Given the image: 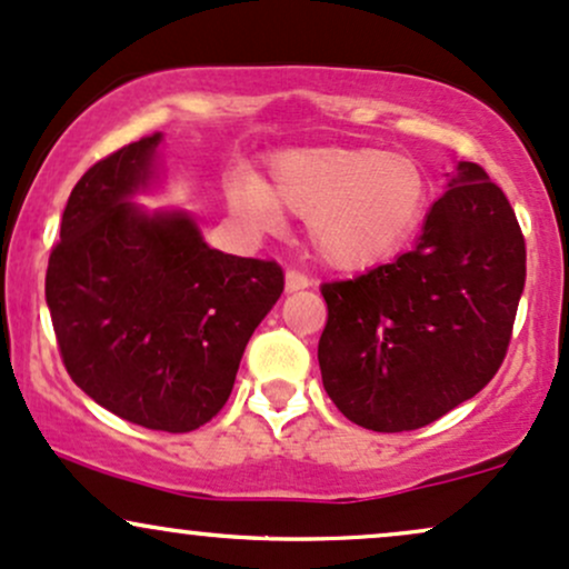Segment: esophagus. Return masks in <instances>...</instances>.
<instances>
[{
  "label": "esophagus",
  "mask_w": 569,
  "mask_h": 569,
  "mask_svg": "<svg viewBox=\"0 0 569 569\" xmlns=\"http://www.w3.org/2000/svg\"><path fill=\"white\" fill-rule=\"evenodd\" d=\"M309 284H311L309 277H306V273H301V271H296V268H290V271L284 273V287H287V292L306 290V287H309Z\"/></svg>",
  "instance_id": "34e87169"
}]
</instances>
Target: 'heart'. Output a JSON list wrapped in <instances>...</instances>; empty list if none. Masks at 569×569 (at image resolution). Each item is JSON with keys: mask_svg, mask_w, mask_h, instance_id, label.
Masks as SVG:
<instances>
[{"mask_svg": "<svg viewBox=\"0 0 569 569\" xmlns=\"http://www.w3.org/2000/svg\"><path fill=\"white\" fill-rule=\"evenodd\" d=\"M427 199L413 158L362 144L284 150L268 163L266 182L239 177L233 203L263 228L284 214L309 222V244L322 263L357 271L385 260L408 239Z\"/></svg>", "mask_w": 569, "mask_h": 569, "instance_id": "1", "label": "heart"}]
</instances>
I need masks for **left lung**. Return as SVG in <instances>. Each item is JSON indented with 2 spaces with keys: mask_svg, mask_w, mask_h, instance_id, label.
I'll return each mask as SVG.
<instances>
[{
  "mask_svg": "<svg viewBox=\"0 0 569 569\" xmlns=\"http://www.w3.org/2000/svg\"><path fill=\"white\" fill-rule=\"evenodd\" d=\"M446 188L411 252L319 287L325 392L366 430L436 422L506 360L527 279L525 233L478 163H459Z\"/></svg>",
  "mask_w": 569,
  "mask_h": 569,
  "instance_id": "8db88e82",
  "label": "left lung"
}]
</instances>
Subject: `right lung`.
Listing matches in <instances>:
<instances>
[{"label": "right lung", "mask_w": 569, "mask_h": 569, "mask_svg": "<svg viewBox=\"0 0 569 569\" xmlns=\"http://www.w3.org/2000/svg\"><path fill=\"white\" fill-rule=\"evenodd\" d=\"M161 133L93 163L69 196L44 273L63 368L107 411L190 432L220 413L247 341L284 290L277 260L203 244L188 214L126 199Z\"/></svg>", "instance_id": "add662e5"}]
</instances>
